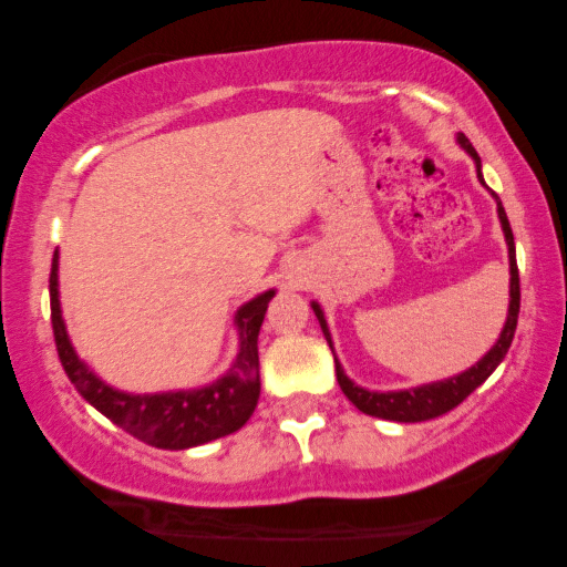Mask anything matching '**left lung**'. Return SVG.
Instances as JSON below:
<instances>
[{"mask_svg": "<svg viewBox=\"0 0 567 567\" xmlns=\"http://www.w3.org/2000/svg\"><path fill=\"white\" fill-rule=\"evenodd\" d=\"M455 143H458V146L464 148V152L474 159L480 184L485 186L483 162H480L477 152H474L470 138L458 133V135H455ZM487 192H491V188H487ZM491 197L496 199V213H498V220H501V231H504L506 250H509V311H506V322H504V328H501L496 343H493V347L487 349L485 354L480 357V360L474 362L472 368L461 370V373L451 375V379L421 383V386H410V389H394V392H373V389H365V386H360V383L351 381L347 375V370H343L341 362H338L336 351H333L338 386H341V392L349 396V402L357 410H362V413L375 415V419H383V421H396V424H419V421L437 419V415L447 413V410H453L455 405H461V402H464L466 396H470L474 389L480 386V383H485L487 375H491L493 370L501 365V360H504L506 351H509V347H512L514 330H517L519 271H517V256H514V234H512L509 218H506V210H504V205H501L498 194L491 192ZM311 309H315L317 320H320L322 333H324V338H328L330 349H333V338H330V328H328V320H324L322 306L317 301H311Z\"/></svg>", "mask_w": 567, "mask_h": 567, "instance_id": "left-lung-1", "label": "left lung"}]
</instances>
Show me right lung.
I'll use <instances>...</instances> for the list:
<instances>
[{
  "label": "right lung",
  "instance_id": "1",
  "mask_svg": "<svg viewBox=\"0 0 567 567\" xmlns=\"http://www.w3.org/2000/svg\"><path fill=\"white\" fill-rule=\"evenodd\" d=\"M275 288L258 292L256 298L243 303L234 315V328L239 336V349L231 368L216 381L197 389H173V392L135 394L122 392L95 375V370L76 354L71 343L66 322L61 311V292H58V250L50 271V311H53V333L58 357L66 370L69 381L84 400L127 434L138 437L146 445L162 451H186V447L205 445L226 434L237 432L247 424L261 396V375H258V330Z\"/></svg>",
  "mask_w": 567,
  "mask_h": 567
}]
</instances>
